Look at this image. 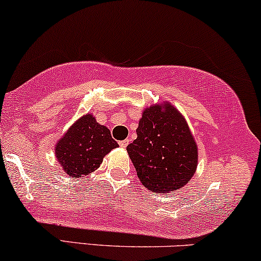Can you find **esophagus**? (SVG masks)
<instances>
[{
	"label": "esophagus",
	"instance_id": "obj_1",
	"mask_svg": "<svg viewBox=\"0 0 261 261\" xmlns=\"http://www.w3.org/2000/svg\"><path fill=\"white\" fill-rule=\"evenodd\" d=\"M128 140H124V141H120L119 142V146L121 147V148H126L127 147V144H128Z\"/></svg>",
	"mask_w": 261,
	"mask_h": 261
}]
</instances>
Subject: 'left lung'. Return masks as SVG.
<instances>
[{
  "label": "left lung",
  "instance_id": "8db88e82",
  "mask_svg": "<svg viewBox=\"0 0 261 261\" xmlns=\"http://www.w3.org/2000/svg\"><path fill=\"white\" fill-rule=\"evenodd\" d=\"M136 133L126 150L148 190L169 194L189 183L197 166V146L176 107L165 102L146 108Z\"/></svg>",
  "mask_w": 261,
  "mask_h": 261
}]
</instances>
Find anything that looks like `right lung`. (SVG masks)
<instances>
[{
	"label": "right lung",
	"mask_w": 261,
	"mask_h": 261,
	"mask_svg": "<svg viewBox=\"0 0 261 261\" xmlns=\"http://www.w3.org/2000/svg\"><path fill=\"white\" fill-rule=\"evenodd\" d=\"M119 144L108 127L95 117L85 114L65 133L55 146V156L70 177L88 176L100 167L102 160Z\"/></svg>",
	"instance_id": "right-lung-1"
}]
</instances>
